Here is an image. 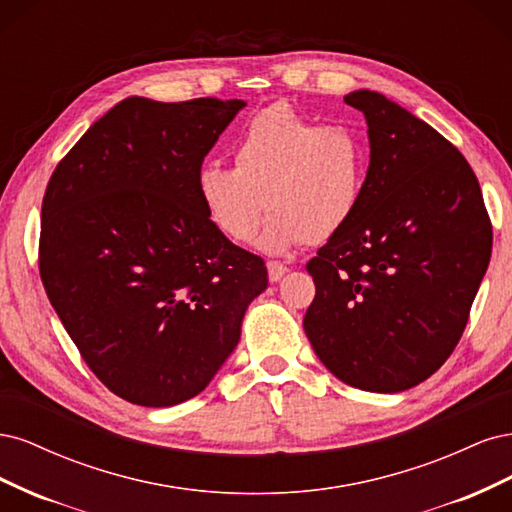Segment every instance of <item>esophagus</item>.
<instances>
[{
  "instance_id": "esophagus-1",
  "label": "esophagus",
  "mask_w": 512,
  "mask_h": 512,
  "mask_svg": "<svg viewBox=\"0 0 512 512\" xmlns=\"http://www.w3.org/2000/svg\"><path fill=\"white\" fill-rule=\"evenodd\" d=\"M267 271H269V282H280L282 277L288 273V267L282 265V262H277V260H269Z\"/></svg>"
}]
</instances>
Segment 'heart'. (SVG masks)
<instances>
[{"label": "heart", "instance_id": "1", "mask_svg": "<svg viewBox=\"0 0 512 512\" xmlns=\"http://www.w3.org/2000/svg\"><path fill=\"white\" fill-rule=\"evenodd\" d=\"M230 151L235 168L209 162L196 175L207 218L230 241H252L269 209L258 247L286 254L333 239L361 205L369 160L350 128H322L273 104L245 123Z\"/></svg>", "mask_w": 512, "mask_h": 512}]
</instances>
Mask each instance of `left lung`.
<instances>
[{
  "instance_id": "8db88e82",
  "label": "left lung",
  "mask_w": 512,
  "mask_h": 512,
  "mask_svg": "<svg viewBox=\"0 0 512 512\" xmlns=\"http://www.w3.org/2000/svg\"><path fill=\"white\" fill-rule=\"evenodd\" d=\"M344 102L367 119L371 158L354 218L307 262L316 297L303 329L339 380L399 393L436 374L459 344L493 230L453 143L376 91Z\"/></svg>"
}]
</instances>
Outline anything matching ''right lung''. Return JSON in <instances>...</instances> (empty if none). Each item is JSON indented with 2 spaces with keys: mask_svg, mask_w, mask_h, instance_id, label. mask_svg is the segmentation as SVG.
Segmentation results:
<instances>
[{
  "mask_svg": "<svg viewBox=\"0 0 512 512\" xmlns=\"http://www.w3.org/2000/svg\"><path fill=\"white\" fill-rule=\"evenodd\" d=\"M243 100L126 98L55 166L38 267L83 361L117 397L164 408L198 395L235 350L265 260L230 243L196 192Z\"/></svg>",
  "mask_w": 512,
  "mask_h": 512,
  "instance_id": "obj_1",
  "label": "right lung"
}]
</instances>
